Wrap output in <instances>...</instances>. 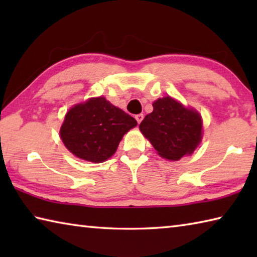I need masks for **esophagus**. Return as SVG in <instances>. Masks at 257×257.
I'll use <instances>...</instances> for the list:
<instances>
[{
  "label": "esophagus",
  "instance_id": "esophagus-1",
  "mask_svg": "<svg viewBox=\"0 0 257 257\" xmlns=\"http://www.w3.org/2000/svg\"><path fill=\"white\" fill-rule=\"evenodd\" d=\"M135 118H136V120H137V122H138V123H141V122H142V120L144 119V115H143L142 113H141V114H137L136 116H135Z\"/></svg>",
  "mask_w": 257,
  "mask_h": 257
}]
</instances>
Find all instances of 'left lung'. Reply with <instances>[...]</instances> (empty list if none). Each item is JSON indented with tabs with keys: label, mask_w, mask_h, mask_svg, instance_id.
Returning <instances> with one entry per match:
<instances>
[{
	"label": "left lung",
	"mask_w": 257,
	"mask_h": 257,
	"mask_svg": "<svg viewBox=\"0 0 257 257\" xmlns=\"http://www.w3.org/2000/svg\"><path fill=\"white\" fill-rule=\"evenodd\" d=\"M163 159L178 161L191 154L202 141V116L194 108L185 107L170 96L153 103V112L139 124Z\"/></svg>",
	"instance_id": "8db88e82"
}]
</instances>
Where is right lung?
<instances>
[{
	"mask_svg": "<svg viewBox=\"0 0 257 257\" xmlns=\"http://www.w3.org/2000/svg\"><path fill=\"white\" fill-rule=\"evenodd\" d=\"M136 125L128 113L102 96L93 97L68 111L60 137L77 158L101 163L115 153L123 135Z\"/></svg>",
	"mask_w": 257,
	"mask_h": 257,
	"instance_id": "1",
	"label": "right lung"
}]
</instances>
